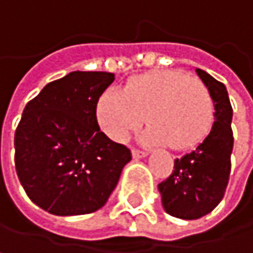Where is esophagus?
Wrapping results in <instances>:
<instances>
[{
    "instance_id": "esophagus-1",
    "label": "esophagus",
    "mask_w": 253,
    "mask_h": 253,
    "mask_svg": "<svg viewBox=\"0 0 253 253\" xmlns=\"http://www.w3.org/2000/svg\"><path fill=\"white\" fill-rule=\"evenodd\" d=\"M132 156L135 158V160H138V158L147 156V152L146 150H140V149H132Z\"/></svg>"
}]
</instances>
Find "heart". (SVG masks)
<instances>
[{
    "label": "heart",
    "instance_id": "b5f03b06",
    "mask_svg": "<svg viewBox=\"0 0 253 253\" xmlns=\"http://www.w3.org/2000/svg\"><path fill=\"white\" fill-rule=\"evenodd\" d=\"M144 116L150 125L144 141L188 149L198 144L213 124V95L198 77L166 70L132 79L122 92L107 90L97 103V119L116 141H125Z\"/></svg>",
    "mask_w": 253,
    "mask_h": 253
}]
</instances>
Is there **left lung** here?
I'll return each mask as SVG.
<instances>
[{"instance_id":"1","label":"left lung","mask_w":253,"mask_h":253,"mask_svg":"<svg viewBox=\"0 0 253 253\" xmlns=\"http://www.w3.org/2000/svg\"><path fill=\"white\" fill-rule=\"evenodd\" d=\"M195 71L213 95L214 122L204 140L194 150L177 158L170 177L158 185L164 210L186 220L210 213L224 198L234 144L233 107L225 84L200 68Z\"/></svg>"}]
</instances>
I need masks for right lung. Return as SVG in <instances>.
Masks as SVG:
<instances>
[{
	"instance_id": "right-lung-1",
	"label": "right lung",
	"mask_w": 253,
	"mask_h": 253,
	"mask_svg": "<svg viewBox=\"0 0 253 253\" xmlns=\"http://www.w3.org/2000/svg\"><path fill=\"white\" fill-rule=\"evenodd\" d=\"M115 74L73 71L31 100L14 134V166L29 200L56 216L97 211L115 191L131 150L97 122Z\"/></svg>"
}]
</instances>
